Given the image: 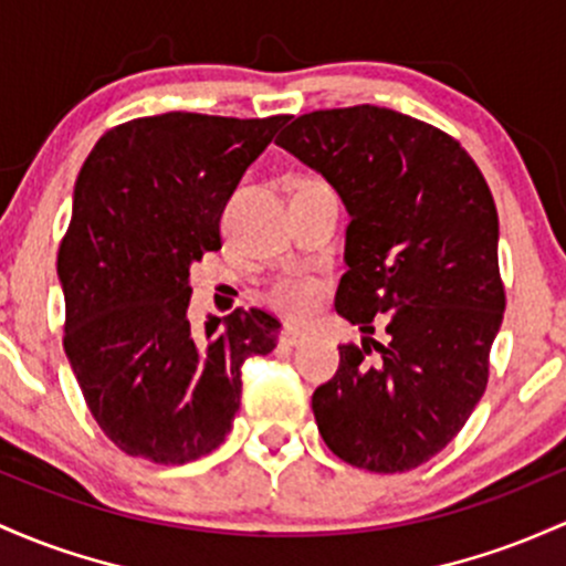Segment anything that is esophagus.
I'll list each match as a JSON object with an SVG mask.
<instances>
[{
  "label": "esophagus",
  "mask_w": 566,
  "mask_h": 566,
  "mask_svg": "<svg viewBox=\"0 0 566 566\" xmlns=\"http://www.w3.org/2000/svg\"><path fill=\"white\" fill-rule=\"evenodd\" d=\"M303 338H306V331H301V327H295V325H284L282 327L284 344H301Z\"/></svg>",
  "instance_id": "1"
}]
</instances>
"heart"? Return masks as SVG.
I'll use <instances>...</instances> for the list:
<instances>
[{
  "label": "heart",
  "instance_id": "obj_1",
  "mask_svg": "<svg viewBox=\"0 0 566 566\" xmlns=\"http://www.w3.org/2000/svg\"><path fill=\"white\" fill-rule=\"evenodd\" d=\"M327 290H331V284H327L325 276L314 271L293 269L273 279L269 290H265V301L284 314L308 316L322 306Z\"/></svg>",
  "mask_w": 566,
  "mask_h": 566
}]
</instances>
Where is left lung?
Masks as SVG:
<instances>
[{"mask_svg": "<svg viewBox=\"0 0 566 566\" xmlns=\"http://www.w3.org/2000/svg\"><path fill=\"white\" fill-rule=\"evenodd\" d=\"M276 145L352 214L335 308L363 333H387V344L338 346V370L312 397L316 427L354 468H419L486 392L505 314L492 190L454 136L374 104L295 117Z\"/></svg>", "mask_w": 566, "mask_h": 566, "instance_id": "8db88e82", "label": "left lung"}]
</instances>
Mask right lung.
<instances>
[{"mask_svg":"<svg viewBox=\"0 0 566 566\" xmlns=\"http://www.w3.org/2000/svg\"><path fill=\"white\" fill-rule=\"evenodd\" d=\"M287 115L166 112L98 136L59 244L64 352L112 443L155 464L209 454L231 432L247 359L276 349L279 319L235 308L190 331V263L217 252L247 166Z\"/></svg>","mask_w":566,"mask_h":566,"instance_id":"1","label":"right lung"}]
</instances>
